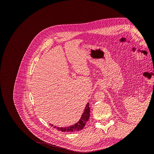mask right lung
I'll use <instances>...</instances> for the list:
<instances>
[{"instance_id":"1","label":"right lung","mask_w":154,"mask_h":154,"mask_svg":"<svg viewBox=\"0 0 154 154\" xmlns=\"http://www.w3.org/2000/svg\"><path fill=\"white\" fill-rule=\"evenodd\" d=\"M89 116H90V107H89V104L87 103L86 105L84 112L82 115V117L78 121V122L75 123L74 125L72 126H69L68 127H56V126H54V128H57V130H60L62 132H72L73 131H79V130H81L83 128V127H85L87 122L88 121V119H89ZM52 126H53L52 125Z\"/></svg>"}]
</instances>
